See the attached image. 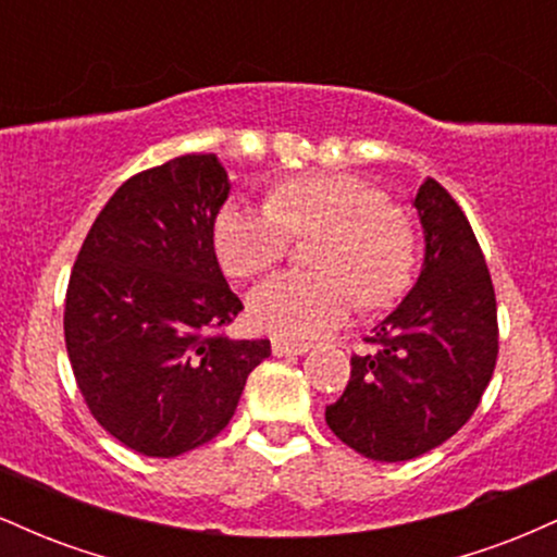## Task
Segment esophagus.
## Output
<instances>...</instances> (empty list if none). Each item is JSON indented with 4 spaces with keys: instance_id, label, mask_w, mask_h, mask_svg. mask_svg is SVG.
I'll return each mask as SVG.
<instances>
[{
    "instance_id": "obj_1",
    "label": "esophagus",
    "mask_w": 557,
    "mask_h": 557,
    "mask_svg": "<svg viewBox=\"0 0 557 557\" xmlns=\"http://www.w3.org/2000/svg\"><path fill=\"white\" fill-rule=\"evenodd\" d=\"M306 350H309V345H304V343L272 341V354H274V356H304Z\"/></svg>"
}]
</instances>
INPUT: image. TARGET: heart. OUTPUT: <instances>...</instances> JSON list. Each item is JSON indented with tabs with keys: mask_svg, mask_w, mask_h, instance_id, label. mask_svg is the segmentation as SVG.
Instances as JSON below:
<instances>
[{
	"mask_svg": "<svg viewBox=\"0 0 557 557\" xmlns=\"http://www.w3.org/2000/svg\"><path fill=\"white\" fill-rule=\"evenodd\" d=\"M293 235L311 238V274H274L248 296V319L261 332L306 343L348 317L354 293L363 309H382L411 285L417 240L374 185L345 175H300L270 190V207L230 201L212 240L230 277H253L285 257Z\"/></svg>",
	"mask_w": 557,
	"mask_h": 557,
	"instance_id": "b5f03b06",
	"label": "heart"
}]
</instances>
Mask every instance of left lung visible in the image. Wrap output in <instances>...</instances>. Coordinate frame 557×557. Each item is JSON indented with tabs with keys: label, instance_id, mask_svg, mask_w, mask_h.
<instances>
[{
	"label": "left lung",
	"instance_id": "obj_1",
	"mask_svg": "<svg viewBox=\"0 0 557 557\" xmlns=\"http://www.w3.org/2000/svg\"><path fill=\"white\" fill-rule=\"evenodd\" d=\"M424 261L417 285L350 359L345 393L324 411L345 445L382 463L450 440L487 389L497 361V304L482 248L453 196L424 177L417 196Z\"/></svg>",
	"mask_w": 557,
	"mask_h": 557
}]
</instances>
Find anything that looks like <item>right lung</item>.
Returning <instances> with one entry per match:
<instances>
[{
  "mask_svg": "<svg viewBox=\"0 0 557 557\" xmlns=\"http://www.w3.org/2000/svg\"><path fill=\"white\" fill-rule=\"evenodd\" d=\"M230 196L214 154L170 159L120 185L70 274L65 345L94 419L125 447L175 458L227 426L270 341L220 327L243 309L214 253Z\"/></svg>",
  "mask_w": 557,
  "mask_h": 557,
  "instance_id": "1",
  "label": "right lung"
}]
</instances>
